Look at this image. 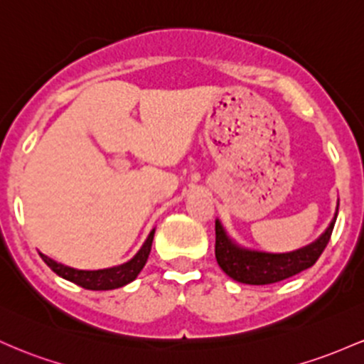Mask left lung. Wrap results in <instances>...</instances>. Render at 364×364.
Masks as SVG:
<instances>
[{
  "label": "left lung",
  "mask_w": 364,
  "mask_h": 364,
  "mask_svg": "<svg viewBox=\"0 0 364 364\" xmlns=\"http://www.w3.org/2000/svg\"><path fill=\"white\" fill-rule=\"evenodd\" d=\"M338 213V201L336 206V213L330 220L328 227L318 237L316 240L309 242L308 246L296 249L289 252H267L258 251V249L244 247L230 237L218 218L215 222L216 242H215V256L218 261L220 268L227 273L230 279L240 284L247 285H268L275 282L285 280L289 277L297 275V273L311 268L316 259L320 258L321 252L325 251L328 244L330 235H332L333 225H336Z\"/></svg>",
  "instance_id": "left-lung-1"
}]
</instances>
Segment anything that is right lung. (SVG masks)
<instances>
[{"instance_id": "add662e5", "label": "right lung", "mask_w": 364, "mask_h": 364, "mask_svg": "<svg viewBox=\"0 0 364 364\" xmlns=\"http://www.w3.org/2000/svg\"><path fill=\"white\" fill-rule=\"evenodd\" d=\"M153 237L154 228L146 237L144 244L134 255V258H130L122 264H117V267L103 268V270H77V268L67 267V264H61L58 261L51 259L50 256L43 255V252H39V256L61 279L80 285V287L87 289V291H112V289L124 287V285L137 279V275L144 268L146 261H148L151 246H153Z\"/></svg>"}]
</instances>
